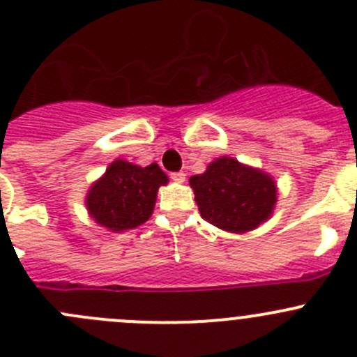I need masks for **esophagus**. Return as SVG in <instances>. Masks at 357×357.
I'll use <instances>...</instances> for the list:
<instances>
[{
  "instance_id": "1",
  "label": "esophagus",
  "mask_w": 357,
  "mask_h": 357,
  "mask_svg": "<svg viewBox=\"0 0 357 357\" xmlns=\"http://www.w3.org/2000/svg\"><path fill=\"white\" fill-rule=\"evenodd\" d=\"M171 179L172 181H176V183H185V179H186V174L183 171H179V172H172L171 174Z\"/></svg>"
}]
</instances>
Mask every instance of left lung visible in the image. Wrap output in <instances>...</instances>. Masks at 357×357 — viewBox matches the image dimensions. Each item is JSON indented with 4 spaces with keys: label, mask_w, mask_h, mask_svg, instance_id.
Returning <instances> with one entry per match:
<instances>
[{
    "label": "left lung",
    "mask_w": 357,
    "mask_h": 357,
    "mask_svg": "<svg viewBox=\"0 0 357 357\" xmlns=\"http://www.w3.org/2000/svg\"><path fill=\"white\" fill-rule=\"evenodd\" d=\"M200 216L231 234H245L272 218L278 204V183L268 172L220 157L206 172L190 178Z\"/></svg>",
    "instance_id": "left-lung-1"
}]
</instances>
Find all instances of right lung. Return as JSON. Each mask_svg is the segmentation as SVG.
Masks as SVG:
<instances>
[{"instance_id": "add662e5", "label": "right lung", "mask_w": 357, "mask_h": 357, "mask_svg": "<svg viewBox=\"0 0 357 357\" xmlns=\"http://www.w3.org/2000/svg\"><path fill=\"white\" fill-rule=\"evenodd\" d=\"M167 183V174L158 164L141 167L116 158L91 185L85 207L89 216L109 231L130 230L150 220L158 188Z\"/></svg>"}]
</instances>
